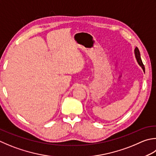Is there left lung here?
<instances>
[{
  "mask_svg": "<svg viewBox=\"0 0 156 156\" xmlns=\"http://www.w3.org/2000/svg\"><path fill=\"white\" fill-rule=\"evenodd\" d=\"M135 57H136V59L137 61V62H138L139 65L141 67L143 72H145V67H144V65H143V63L142 62V60H141V55H140V52H139V48L136 47L135 49Z\"/></svg>",
  "mask_w": 156,
  "mask_h": 156,
  "instance_id": "8db88e82",
  "label": "left lung"
}]
</instances>
